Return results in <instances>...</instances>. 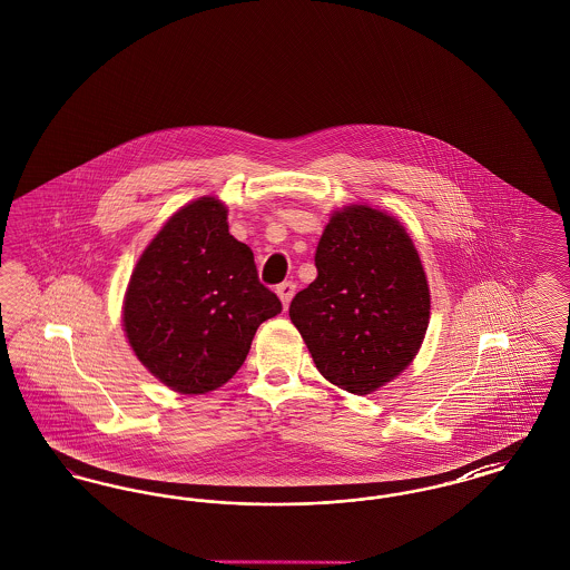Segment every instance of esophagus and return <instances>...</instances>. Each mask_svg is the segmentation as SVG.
<instances>
[{
  "label": "esophagus",
  "instance_id": "esophagus-1",
  "mask_svg": "<svg viewBox=\"0 0 570 570\" xmlns=\"http://www.w3.org/2000/svg\"><path fill=\"white\" fill-rule=\"evenodd\" d=\"M295 291H297L295 282H282V284L275 288V293H277V297L282 298V305H284V307H288L291 298L295 297Z\"/></svg>",
  "mask_w": 570,
  "mask_h": 570
}]
</instances>
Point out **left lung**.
<instances>
[{
  "label": "left lung",
  "instance_id": "8db88e82",
  "mask_svg": "<svg viewBox=\"0 0 570 570\" xmlns=\"http://www.w3.org/2000/svg\"><path fill=\"white\" fill-rule=\"evenodd\" d=\"M318 277L295 295L291 321L318 372L367 395L395 379L430 323V288L404 226L365 205L333 214L316 249Z\"/></svg>",
  "mask_w": 570,
  "mask_h": 570
}]
</instances>
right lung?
Listing matches in <instances>:
<instances>
[{"label":"right lung","instance_id":"right-lung-1","mask_svg":"<svg viewBox=\"0 0 570 570\" xmlns=\"http://www.w3.org/2000/svg\"><path fill=\"white\" fill-rule=\"evenodd\" d=\"M282 312L254 254L205 196L164 224L136 263L124 326L140 363L166 386L200 395L244 365L256 328Z\"/></svg>","mask_w":570,"mask_h":570}]
</instances>
